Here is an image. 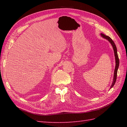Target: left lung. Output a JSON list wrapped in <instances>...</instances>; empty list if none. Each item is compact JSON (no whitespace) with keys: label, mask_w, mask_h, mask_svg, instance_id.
Listing matches in <instances>:
<instances>
[{"label":"left lung","mask_w":127,"mask_h":127,"mask_svg":"<svg viewBox=\"0 0 127 127\" xmlns=\"http://www.w3.org/2000/svg\"><path fill=\"white\" fill-rule=\"evenodd\" d=\"M101 35L102 37H103L104 38L107 39L108 41L111 43V44L112 45L113 48H114V53H115V59H116V66H115V72H114V80H113V82L111 86V87L112 88L113 86H114L115 83L116 82V81L117 79V70H118V66H119V58H118V54H117V48L116 46V45L115 44V42L113 41V40L111 39V38L109 36L105 35V34H101Z\"/></svg>","instance_id":"1"}]
</instances>
